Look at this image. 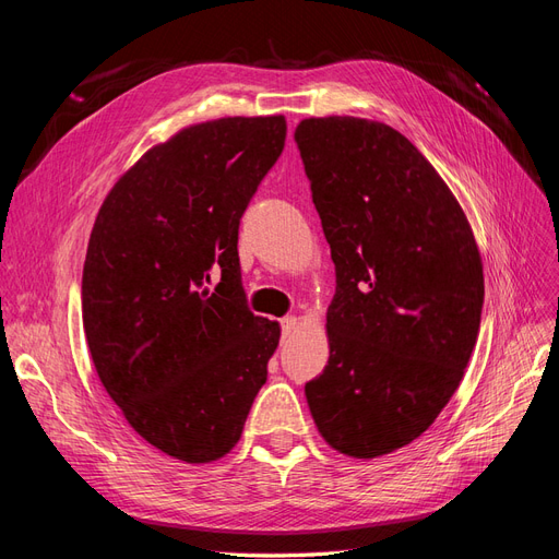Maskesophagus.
Wrapping results in <instances>:
<instances>
[{
    "instance_id": "1",
    "label": "esophagus",
    "mask_w": 559,
    "mask_h": 559,
    "mask_svg": "<svg viewBox=\"0 0 559 559\" xmlns=\"http://www.w3.org/2000/svg\"><path fill=\"white\" fill-rule=\"evenodd\" d=\"M280 324H282V333L284 335H292L296 331V326H298V319L294 314H289V317H284Z\"/></svg>"
}]
</instances>
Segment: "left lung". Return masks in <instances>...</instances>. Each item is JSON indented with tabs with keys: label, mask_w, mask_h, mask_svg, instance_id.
I'll list each match as a JSON object with an SVG mask.
<instances>
[{
	"label": "left lung",
	"mask_w": 559,
	"mask_h": 559,
	"mask_svg": "<svg viewBox=\"0 0 559 559\" xmlns=\"http://www.w3.org/2000/svg\"><path fill=\"white\" fill-rule=\"evenodd\" d=\"M298 144L335 263L331 357L306 384L337 452L373 460L425 433L476 347L483 263L433 165L378 121L306 118Z\"/></svg>",
	"instance_id": "left-lung-1"
}]
</instances>
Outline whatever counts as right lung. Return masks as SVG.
<instances>
[{
	"label": "right lung",
	"instance_id": "right-lung-1",
	"mask_svg": "<svg viewBox=\"0 0 559 559\" xmlns=\"http://www.w3.org/2000/svg\"><path fill=\"white\" fill-rule=\"evenodd\" d=\"M284 140V116L186 128L146 151L95 218L81 282L95 370L128 425L181 462L240 441L280 343L277 321L247 306L238 233Z\"/></svg>",
	"mask_w": 559,
	"mask_h": 559
}]
</instances>
